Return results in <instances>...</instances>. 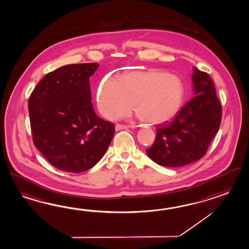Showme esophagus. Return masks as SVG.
<instances>
[{"mask_svg": "<svg viewBox=\"0 0 249 249\" xmlns=\"http://www.w3.org/2000/svg\"><path fill=\"white\" fill-rule=\"evenodd\" d=\"M128 127H129V126H127V125H122V124H116L115 125V129L117 131L122 130V129H127Z\"/></svg>", "mask_w": 249, "mask_h": 249, "instance_id": "34e87169", "label": "esophagus"}]
</instances>
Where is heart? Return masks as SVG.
<instances>
[{"instance_id":"obj_1","label":"heart","mask_w":249,"mask_h":249,"mask_svg":"<svg viewBox=\"0 0 249 249\" xmlns=\"http://www.w3.org/2000/svg\"><path fill=\"white\" fill-rule=\"evenodd\" d=\"M185 89L179 77L151 70L106 77L97 91V105L108 119L125 116L132 110L142 122L160 124L172 119L182 106Z\"/></svg>"}]
</instances>
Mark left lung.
<instances>
[{
	"label": "left lung",
	"mask_w": 249,
	"mask_h": 249,
	"mask_svg": "<svg viewBox=\"0 0 249 249\" xmlns=\"http://www.w3.org/2000/svg\"><path fill=\"white\" fill-rule=\"evenodd\" d=\"M195 96L172 122L158 125L156 137L146 154L157 164L180 167L205 155L221 121V106L210 76L194 67Z\"/></svg>",
	"instance_id": "8db88e82"
}]
</instances>
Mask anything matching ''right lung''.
<instances>
[{"instance_id":"1","label":"right lung","mask_w":249,"mask_h":249,"mask_svg":"<svg viewBox=\"0 0 249 249\" xmlns=\"http://www.w3.org/2000/svg\"><path fill=\"white\" fill-rule=\"evenodd\" d=\"M99 64L61 67L45 75L28 101L35 146L63 172H86L105 155L114 124L95 114L89 77Z\"/></svg>"}]
</instances>
